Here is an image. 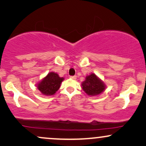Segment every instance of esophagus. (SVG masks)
Listing matches in <instances>:
<instances>
[{
    "label": "esophagus",
    "mask_w": 146,
    "mask_h": 146,
    "mask_svg": "<svg viewBox=\"0 0 146 146\" xmlns=\"http://www.w3.org/2000/svg\"><path fill=\"white\" fill-rule=\"evenodd\" d=\"M70 78L72 79V80H76V76H71Z\"/></svg>",
    "instance_id": "1"
}]
</instances>
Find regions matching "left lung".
<instances>
[{
  "mask_svg": "<svg viewBox=\"0 0 146 146\" xmlns=\"http://www.w3.org/2000/svg\"><path fill=\"white\" fill-rule=\"evenodd\" d=\"M82 86L83 90L89 96L98 95L105 89V85L94 74L88 76Z\"/></svg>",
  "mask_w": 146,
  "mask_h": 146,
  "instance_id": "left-lung-1",
  "label": "left lung"
}]
</instances>
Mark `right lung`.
<instances>
[{"label":"right lung","mask_w":146,"mask_h":146,"mask_svg":"<svg viewBox=\"0 0 146 146\" xmlns=\"http://www.w3.org/2000/svg\"><path fill=\"white\" fill-rule=\"evenodd\" d=\"M63 80V78L59 77L58 74L50 72L38 84V89L42 94L46 96L53 95L59 89Z\"/></svg>","instance_id":"right-lung-1"}]
</instances>
